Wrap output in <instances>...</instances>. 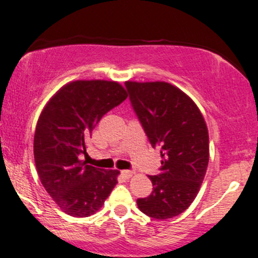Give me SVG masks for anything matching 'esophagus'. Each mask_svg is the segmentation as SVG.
Here are the masks:
<instances>
[{"label": "esophagus", "mask_w": 258, "mask_h": 258, "mask_svg": "<svg viewBox=\"0 0 258 258\" xmlns=\"http://www.w3.org/2000/svg\"><path fill=\"white\" fill-rule=\"evenodd\" d=\"M121 174H122L125 178H131L133 172H132V171H128V170H123V171H121Z\"/></svg>", "instance_id": "1"}]
</instances>
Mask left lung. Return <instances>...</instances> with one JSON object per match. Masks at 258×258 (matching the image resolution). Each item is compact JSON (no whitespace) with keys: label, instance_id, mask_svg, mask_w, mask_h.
Wrapping results in <instances>:
<instances>
[{"label":"left lung","instance_id":"1","mask_svg":"<svg viewBox=\"0 0 258 258\" xmlns=\"http://www.w3.org/2000/svg\"><path fill=\"white\" fill-rule=\"evenodd\" d=\"M133 110L153 148H161V167L149 176L153 191L137 200L138 209L156 220L184 212L205 177L209 131L203 114L188 96L167 82L126 81Z\"/></svg>","mask_w":258,"mask_h":258}]
</instances>
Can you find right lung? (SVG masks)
Segmentation results:
<instances>
[{"label":"right lung","mask_w":258,"mask_h":258,"mask_svg":"<svg viewBox=\"0 0 258 258\" xmlns=\"http://www.w3.org/2000/svg\"><path fill=\"white\" fill-rule=\"evenodd\" d=\"M127 98L119 82L78 80L67 84L38 117L34 156L41 183L65 214L88 217L103 206L117 183V170L80 160L100 119Z\"/></svg>","instance_id":"obj_1"}]
</instances>
